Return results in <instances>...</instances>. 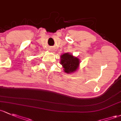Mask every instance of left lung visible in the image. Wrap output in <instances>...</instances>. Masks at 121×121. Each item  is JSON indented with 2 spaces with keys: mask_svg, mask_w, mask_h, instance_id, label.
<instances>
[{
  "mask_svg": "<svg viewBox=\"0 0 121 121\" xmlns=\"http://www.w3.org/2000/svg\"><path fill=\"white\" fill-rule=\"evenodd\" d=\"M60 64L63 65L64 71L66 73H73L77 71L79 65V59L73 56L68 53L61 56Z\"/></svg>",
  "mask_w": 121,
  "mask_h": 121,
  "instance_id": "obj_1",
  "label": "left lung"
}]
</instances>
